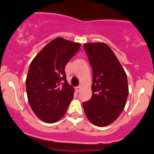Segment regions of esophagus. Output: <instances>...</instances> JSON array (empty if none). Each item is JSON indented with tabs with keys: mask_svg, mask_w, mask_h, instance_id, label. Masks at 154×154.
<instances>
[{
	"mask_svg": "<svg viewBox=\"0 0 154 154\" xmlns=\"http://www.w3.org/2000/svg\"><path fill=\"white\" fill-rule=\"evenodd\" d=\"M81 86H76V87H75V91H76V92H79V91L81 90Z\"/></svg>",
	"mask_w": 154,
	"mask_h": 154,
	"instance_id": "1",
	"label": "esophagus"
}]
</instances>
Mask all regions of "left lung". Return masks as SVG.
<instances>
[{
	"instance_id": "1",
	"label": "left lung",
	"mask_w": 154,
	"mask_h": 154,
	"mask_svg": "<svg viewBox=\"0 0 154 154\" xmlns=\"http://www.w3.org/2000/svg\"><path fill=\"white\" fill-rule=\"evenodd\" d=\"M83 47L93 70L92 97L83 102V109L92 123L106 126L116 120L126 106V73L106 43H85Z\"/></svg>"
}]
</instances>
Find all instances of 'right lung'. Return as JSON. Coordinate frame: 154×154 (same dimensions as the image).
Masks as SVG:
<instances>
[{
    "instance_id": "obj_1",
    "label": "right lung",
    "mask_w": 154,
    "mask_h": 154,
    "mask_svg": "<svg viewBox=\"0 0 154 154\" xmlns=\"http://www.w3.org/2000/svg\"><path fill=\"white\" fill-rule=\"evenodd\" d=\"M80 46L79 43L56 38L31 63L26 81L28 103L44 122L59 121L73 99L74 89L66 80L65 66Z\"/></svg>"
}]
</instances>
